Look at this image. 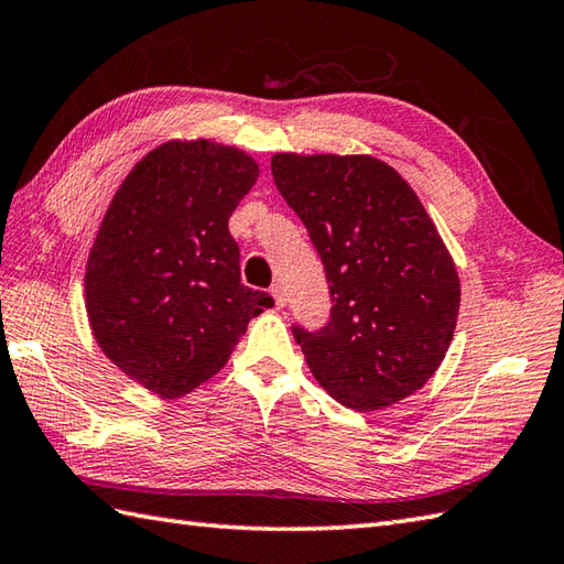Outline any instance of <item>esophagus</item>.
I'll return each mask as SVG.
<instances>
[{"mask_svg": "<svg viewBox=\"0 0 564 564\" xmlns=\"http://www.w3.org/2000/svg\"><path fill=\"white\" fill-rule=\"evenodd\" d=\"M271 295H273V305H276V310L285 307L288 297H285V293H283V288H281V285H273V288H271Z\"/></svg>", "mask_w": 564, "mask_h": 564, "instance_id": "34e87169", "label": "esophagus"}]
</instances>
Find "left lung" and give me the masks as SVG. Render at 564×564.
<instances>
[{
	"label": "left lung",
	"instance_id": "8db88e82",
	"mask_svg": "<svg viewBox=\"0 0 564 564\" xmlns=\"http://www.w3.org/2000/svg\"><path fill=\"white\" fill-rule=\"evenodd\" d=\"M271 173L329 281V324L293 326L314 379L360 413L415 394L447 356L462 303L417 194L375 155L273 153Z\"/></svg>",
	"mask_w": 564,
	"mask_h": 564
}]
</instances>
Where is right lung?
<instances>
[{
  "label": "right lung",
  "instance_id": "add662e5",
  "mask_svg": "<svg viewBox=\"0 0 564 564\" xmlns=\"http://www.w3.org/2000/svg\"><path fill=\"white\" fill-rule=\"evenodd\" d=\"M250 153L173 139L124 177L86 261L88 324L105 356L161 399H177L228 362L269 293L240 281L228 218L254 187Z\"/></svg>",
  "mask_w": 564,
  "mask_h": 564
}]
</instances>
